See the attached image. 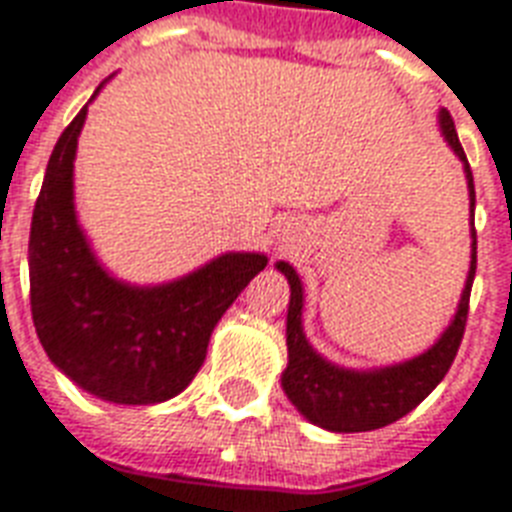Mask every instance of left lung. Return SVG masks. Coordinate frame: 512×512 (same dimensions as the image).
Wrapping results in <instances>:
<instances>
[{"mask_svg": "<svg viewBox=\"0 0 512 512\" xmlns=\"http://www.w3.org/2000/svg\"><path fill=\"white\" fill-rule=\"evenodd\" d=\"M438 127L457 159L462 162L470 196V225L476 209V188L473 172L460 146L452 116L446 108L438 111ZM470 271L465 279L460 303L454 311L449 327L441 332L425 353L401 361V364L377 366V369H348L332 364L319 350L313 348L303 329V281L289 263L279 260L276 271H281L289 281V311H287V350L289 364L281 372V388L295 409L305 420L332 433H364V430L385 428L390 422L401 420L414 406L430 396V390L444 380L449 372L468 321V303L473 276H476V228H470Z\"/></svg>", "mask_w": 512, "mask_h": 512, "instance_id": "left-lung-1", "label": "left lung"}]
</instances>
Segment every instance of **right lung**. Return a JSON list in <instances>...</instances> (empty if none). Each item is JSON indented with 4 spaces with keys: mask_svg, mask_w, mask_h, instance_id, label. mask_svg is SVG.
Segmentation results:
<instances>
[{
    "mask_svg": "<svg viewBox=\"0 0 512 512\" xmlns=\"http://www.w3.org/2000/svg\"><path fill=\"white\" fill-rule=\"evenodd\" d=\"M87 106L52 148L31 217V316L50 361L79 388L111 404H162L196 377L212 329L268 257L225 252L180 279L148 287L108 273L74 204V159Z\"/></svg>",
    "mask_w": 512,
    "mask_h": 512,
    "instance_id": "add662e5",
    "label": "right lung"
}]
</instances>
